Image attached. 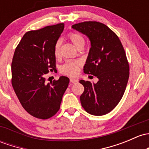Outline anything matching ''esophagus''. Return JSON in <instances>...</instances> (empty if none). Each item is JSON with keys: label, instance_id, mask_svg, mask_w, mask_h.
Wrapping results in <instances>:
<instances>
[{"label": "esophagus", "instance_id": "obj_1", "mask_svg": "<svg viewBox=\"0 0 149 149\" xmlns=\"http://www.w3.org/2000/svg\"><path fill=\"white\" fill-rule=\"evenodd\" d=\"M70 81L71 83H73V84H77V83L79 82V80H78L77 79H73V78H70Z\"/></svg>", "mask_w": 149, "mask_h": 149}]
</instances>
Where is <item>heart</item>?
<instances>
[{"label": "heart", "instance_id": "heart-1", "mask_svg": "<svg viewBox=\"0 0 149 149\" xmlns=\"http://www.w3.org/2000/svg\"><path fill=\"white\" fill-rule=\"evenodd\" d=\"M68 38L72 42L76 48H82L85 45V38L81 33L77 32H70L68 33ZM61 40H58L54 45V52L56 58L59 57L61 54ZM81 65V62L77 60L67 61L61 68L62 73L68 76H73L79 72V68Z\"/></svg>", "mask_w": 149, "mask_h": 149}]
</instances>
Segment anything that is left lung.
Returning <instances> with one entry per match:
<instances>
[{
  "mask_svg": "<svg viewBox=\"0 0 149 149\" xmlns=\"http://www.w3.org/2000/svg\"><path fill=\"white\" fill-rule=\"evenodd\" d=\"M91 40L84 72L96 76V84L81 80L84 91L80 96L86 111L103 116L111 111L123 97L129 78V64L118 36L103 23L85 21L72 26Z\"/></svg>",
  "mask_w": 149,
  "mask_h": 149,
  "instance_id": "1",
  "label": "left lung"
}]
</instances>
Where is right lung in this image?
Segmentation results:
<instances>
[{
	"label": "right lung",
	"mask_w": 149,
	"mask_h": 149,
	"mask_svg": "<svg viewBox=\"0 0 149 149\" xmlns=\"http://www.w3.org/2000/svg\"><path fill=\"white\" fill-rule=\"evenodd\" d=\"M63 23L25 33L14 52L11 83L20 103L29 114L40 119L54 116L60 109L69 79L61 76L46 84L45 76L56 70L54 48Z\"/></svg>",
	"instance_id": "add662e5"
}]
</instances>
